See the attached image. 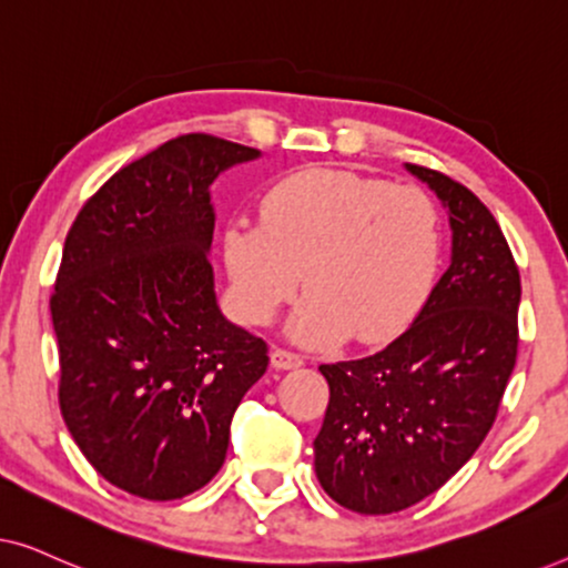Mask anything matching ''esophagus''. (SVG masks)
<instances>
[{
	"instance_id": "1",
	"label": "esophagus",
	"mask_w": 568,
	"mask_h": 568,
	"mask_svg": "<svg viewBox=\"0 0 568 568\" xmlns=\"http://www.w3.org/2000/svg\"><path fill=\"white\" fill-rule=\"evenodd\" d=\"M271 364H274L276 369H297L305 364V359L297 352H290V348H274L271 352Z\"/></svg>"
}]
</instances>
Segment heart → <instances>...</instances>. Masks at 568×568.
<instances>
[{
	"mask_svg": "<svg viewBox=\"0 0 568 568\" xmlns=\"http://www.w3.org/2000/svg\"><path fill=\"white\" fill-rule=\"evenodd\" d=\"M439 216L418 185H390L338 168H307L271 185L261 222L224 232V263L240 315L266 325L297 294L300 344L393 338L418 315L439 266Z\"/></svg>",
	"mask_w": 568,
	"mask_h": 568,
	"instance_id": "b5f03b06",
	"label": "heart"
}]
</instances>
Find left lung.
Here are the masks:
<instances>
[{"mask_svg":"<svg viewBox=\"0 0 568 568\" xmlns=\"http://www.w3.org/2000/svg\"><path fill=\"white\" fill-rule=\"evenodd\" d=\"M437 193L453 258L383 352L321 364L331 400L313 442L325 494L359 515H393L445 486L486 439L517 362L519 271L476 193L406 165Z\"/></svg>","mask_w":568,"mask_h":568,"instance_id":"left-lung-1","label":"left lung"}]
</instances>
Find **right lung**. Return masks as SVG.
Masks as SVG:
<instances>
[{
  "mask_svg": "<svg viewBox=\"0 0 568 568\" xmlns=\"http://www.w3.org/2000/svg\"><path fill=\"white\" fill-rule=\"evenodd\" d=\"M258 150L183 134L100 185L69 230L51 294L59 406L108 484L183 499L220 473L266 341L222 315L209 247L214 178Z\"/></svg>",
  "mask_w": 568,
  "mask_h": 568,
  "instance_id": "right-lung-1",
  "label": "right lung"
}]
</instances>
